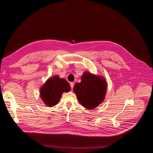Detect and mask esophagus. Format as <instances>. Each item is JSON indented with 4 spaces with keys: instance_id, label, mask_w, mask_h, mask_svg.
<instances>
[{
    "instance_id": "34e87169",
    "label": "esophagus",
    "mask_w": 153,
    "mask_h": 153,
    "mask_svg": "<svg viewBox=\"0 0 153 153\" xmlns=\"http://www.w3.org/2000/svg\"><path fill=\"white\" fill-rule=\"evenodd\" d=\"M70 86H71V89H73V86H74V83H73V82H71V83H70Z\"/></svg>"
}]
</instances>
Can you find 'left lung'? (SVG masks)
<instances>
[{"instance_id": "8db88e82", "label": "left lung", "mask_w": 153, "mask_h": 153, "mask_svg": "<svg viewBox=\"0 0 153 153\" xmlns=\"http://www.w3.org/2000/svg\"><path fill=\"white\" fill-rule=\"evenodd\" d=\"M106 82L104 78L85 72L82 76L81 82L74 85L73 91L78 100L84 107L93 109L104 100Z\"/></svg>"}]
</instances>
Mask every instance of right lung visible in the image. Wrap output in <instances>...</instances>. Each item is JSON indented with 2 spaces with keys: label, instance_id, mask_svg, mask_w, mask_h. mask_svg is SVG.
I'll return each instance as SVG.
<instances>
[{
  "label": "right lung",
  "instance_id": "right-lung-1",
  "mask_svg": "<svg viewBox=\"0 0 153 153\" xmlns=\"http://www.w3.org/2000/svg\"><path fill=\"white\" fill-rule=\"evenodd\" d=\"M70 90V85L65 79L55 76L48 79L41 87L40 96L45 105L53 106L59 102L64 92H68Z\"/></svg>",
  "mask_w": 153,
  "mask_h": 153
}]
</instances>
